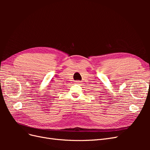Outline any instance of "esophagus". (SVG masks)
<instances>
[{
    "mask_svg": "<svg viewBox=\"0 0 150 150\" xmlns=\"http://www.w3.org/2000/svg\"><path fill=\"white\" fill-rule=\"evenodd\" d=\"M81 83V81H76V84H79V83Z\"/></svg>",
    "mask_w": 150,
    "mask_h": 150,
    "instance_id": "34e87169",
    "label": "esophagus"
}]
</instances>
